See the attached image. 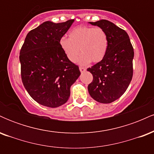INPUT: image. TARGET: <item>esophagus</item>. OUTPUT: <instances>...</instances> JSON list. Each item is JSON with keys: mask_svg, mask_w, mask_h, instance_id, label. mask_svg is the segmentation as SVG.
Wrapping results in <instances>:
<instances>
[{"mask_svg": "<svg viewBox=\"0 0 154 154\" xmlns=\"http://www.w3.org/2000/svg\"><path fill=\"white\" fill-rule=\"evenodd\" d=\"M79 71H80L81 72H84L85 71H86V69L84 68V67L80 66L79 67Z\"/></svg>", "mask_w": 154, "mask_h": 154, "instance_id": "34e87169", "label": "esophagus"}]
</instances>
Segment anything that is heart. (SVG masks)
<instances>
[{"label": "heart", "mask_w": 154, "mask_h": 154, "mask_svg": "<svg viewBox=\"0 0 154 154\" xmlns=\"http://www.w3.org/2000/svg\"><path fill=\"white\" fill-rule=\"evenodd\" d=\"M69 38L62 37L59 40L61 50L71 62L87 65L91 61L99 62L103 59L108 48V37L103 29L93 26H79L69 32Z\"/></svg>", "instance_id": "1"}]
</instances>
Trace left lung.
Returning <instances> with one entry per match:
<instances>
[{
  "label": "left lung",
  "mask_w": 154,
  "mask_h": 154,
  "mask_svg": "<svg viewBox=\"0 0 154 154\" xmlns=\"http://www.w3.org/2000/svg\"><path fill=\"white\" fill-rule=\"evenodd\" d=\"M89 23L105 31L108 48L103 59L87 69L93 77L88 92L96 101L110 103L124 94L131 82L133 48L128 33L114 23L105 19Z\"/></svg>",
  "instance_id": "1"
}]
</instances>
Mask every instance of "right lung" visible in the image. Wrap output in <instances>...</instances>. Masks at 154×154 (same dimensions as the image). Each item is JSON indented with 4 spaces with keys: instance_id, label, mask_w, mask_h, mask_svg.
I'll list each match as a JSON object with an SVG mask.
<instances>
[{
    "instance_id": "add662e5",
    "label": "right lung",
    "mask_w": 154,
    "mask_h": 154,
    "mask_svg": "<svg viewBox=\"0 0 154 154\" xmlns=\"http://www.w3.org/2000/svg\"><path fill=\"white\" fill-rule=\"evenodd\" d=\"M74 21L43 22L29 32L21 48L23 85L32 98L45 106L66 103L70 88L80 75L78 66L69 61L59 45Z\"/></svg>"
}]
</instances>
